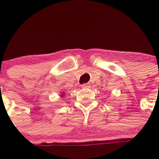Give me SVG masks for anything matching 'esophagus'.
I'll use <instances>...</instances> for the list:
<instances>
[{
	"label": "esophagus",
	"instance_id": "obj_1",
	"mask_svg": "<svg viewBox=\"0 0 159 159\" xmlns=\"http://www.w3.org/2000/svg\"><path fill=\"white\" fill-rule=\"evenodd\" d=\"M89 87H90V84L89 83H87V84H83L82 85H81V88H82V89H89Z\"/></svg>",
	"mask_w": 159,
	"mask_h": 159
}]
</instances>
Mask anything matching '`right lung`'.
I'll list each match as a JSON object with an SVG mask.
<instances>
[{
    "instance_id": "right-lung-1",
    "label": "right lung",
    "mask_w": 159,
    "mask_h": 159,
    "mask_svg": "<svg viewBox=\"0 0 159 159\" xmlns=\"http://www.w3.org/2000/svg\"><path fill=\"white\" fill-rule=\"evenodd\" d=\"M64 95H65V93L62 92V94H61V97H64Z\"/></svg>"
}]
</instances>
